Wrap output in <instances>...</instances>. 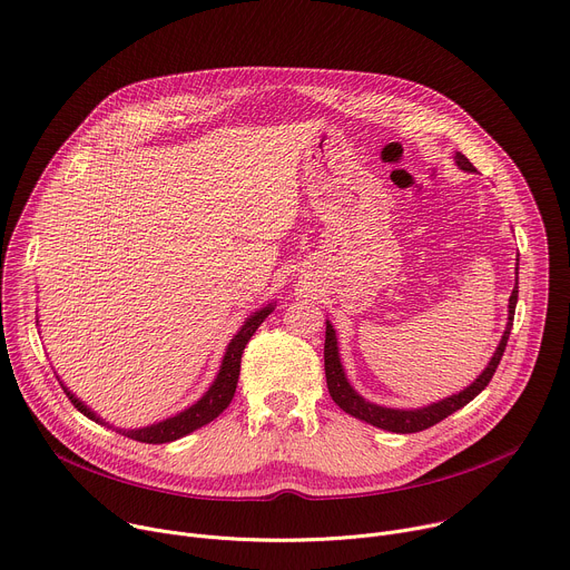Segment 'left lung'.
<instances>
[{"mask_svg": "<svg viewBox=\"0 0 570 570\" xmlns=\"http://www.w3.org/2000/svg\"><path fill=\"white\" fill-rule=\"evenodd\" d=\"M455 165L462 171H475V167L469 163V158L462 151H455ZM517 301H519V267H517V287L512 289L510 296V309H508V328H504L500 344L495 346L489 364L484 366V371L475 377V381L464 387L462 392L441 399L436 403L423 405V407H412V410H401V407H385L366 401L364 396H360L353 385L348 383L342 357H340V346H337V333L333 328V324L326 320V344H324V366H326V383H328V392L333 396V401L351 416L366 421L375 428H383L390 432H401V434H410V432H419L425 430L439 421H444L446 416H451L453 412L462 410L466 403H471L493 377L500 357L504 353V346H508L510 340V331H512V322H514V309H517Z\"/></svg>", "mask_w": 570, "mask_h": 570, "instance_id": "left-lung-1", "label": "left lung"}]
</instances>
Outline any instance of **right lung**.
Instances as JSON below:
<instances>
[{"instance_id": "right-lung-1", "label": "right lung", "mask_w": 570, "mask_h": 570, "mask_svg": "<svg viewBox=\"0 0 570 570\" xmlns=\"http://www.w3.org/2000/svg\"><path fill=\"white\" fill-rule=\"evenodd\" d=\"M276 303H267L263 307H258L256 312H250L248 317L244 320V324L239 326V331L233 335V340L228 342L226 351H224V357H222V364H219V371L215 375L213 385L208 387V392L189 407H185L183 412L174 414V416H167L158 423H151V425H145V428H115L112 423H108L106 419H101L95 410H90L81 399H77V394L70 392V387H66V383L60 381L58 383L62 387V392L68 394V399L72 401V405L83 414L88 416L90 421L99 423V425H106V428H112L115 432L129 436V439H136V441H142V444H167V441H176L189 432L199 430L202 425L210 423L213 419H217L233 401V394H235V387H237V377H239V362H242V353H244V346L248 344L250 335L258 331V326L269 317V314L274 312ZM56 373V371H53Z\"/></svg>"}]
</instances>
